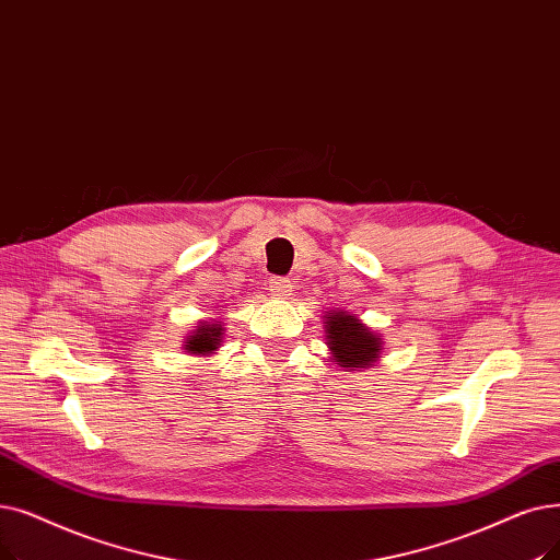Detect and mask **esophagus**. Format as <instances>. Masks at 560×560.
Instances as JSON below:
<instances>
[{
	"instance_id": "34e87169",
	"label": "esophagus",
	"mask_w": 560,
	"mask_h": 560,
	"mask_svg": "<svg viewBox=\"0 0 560 560\" xmlns=\"http://www.w3.org/2000/svg\"><path fill=\"white\" fill-rule=\"evenodd\" d=\"M270 293H272L275 298L283 300V298H288L290 293H293V285H290V281L283 279V277H272V279H270Z\"/></svg>"
}]
</instances>
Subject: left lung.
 <instances>
[{
	"label": "left lung",
	"mask_w": 560,
	"mask_h": 560,
	"mask_svg": "<svg viewBox=\"0 0 560 560\" xmlns=\"http://www.w3.org/2000/svg\"><path fill=\"white\" fill-rule=\"evenodd\" d=\"M323 327L329 354L340 371L352 373L359 369H373L375 361H380L384 340L373 327L363 325L357 313L343 308L327 311Z\"/></svg>",
	"instance_id": "1"
}]
</instances>
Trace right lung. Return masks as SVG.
I'll use <instances>...</instances> for the list:
<instances>
[{
    "label": "right lung",
    "mask_w": 560,
    "mask_h": 560,
    "mask_svg": "<svg viewBox=\"0 0 560 560\" xmlns=\"http://www.w3.org/2000/svg\"><path fill=\"white\" fill-rule=\"evenodd\" d=\"M224 343V325L217 320H201L183 340V350L191 357H210Z\"/></svg>",
    "instance_id": "obj_1"
}]
</instances>
